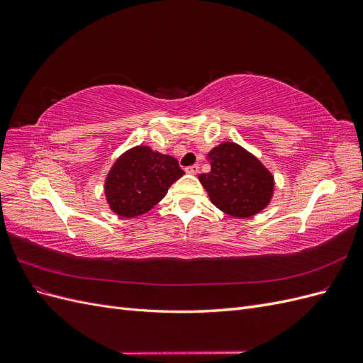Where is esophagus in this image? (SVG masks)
<instances>
[{
    "mask_svg": "<svg viewBox=\"0 0 363 363\" xmlns=\"http://www.w3.org/2000/svg\"><path fill=\"white\" fill-rule=\"evenodd\" d=\"M199 169H200L199 164H191V167H186L184 168V171L188 172V174H191V175H195L196 172H199Z\"/></svg>",
    "mask_w": 363,
    "mask_h": 363,
    "instance_id": "obj_1",
    "label": "esophagus"
}]
</instances>
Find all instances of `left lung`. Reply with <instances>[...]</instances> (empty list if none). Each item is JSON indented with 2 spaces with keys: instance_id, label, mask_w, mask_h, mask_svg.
Wrapping results in <instances>:
<instances>
[{
  "instance_id": "obj_1",
  "label": "left lung",
  "mask_w": 363,
  "mask_h": 363,
  "mask_svg": "<svg viewBox=\"0 0 363 363\" xmlns=\"http://www.w3.org/2000/svg\"><path fill=\"white\" fill-rule=\"evenodd\" d=\"M211 172L199 180L212 204L236 218H251L267 208L276 182L272 172L252 152L236 142H223L208 151Z\"/></svg>"
}]
</instances>
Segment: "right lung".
<instances>
[{
	"instance_id": "obj_1",
	"label": "right lung",
	"mask_w": 363,
	"mask_h": 363,
	"mask_svg": "<svg viewBox=\"0 0 363 363\" xmlns=\"http://www.w3.org/2000/svg\"><path fill=\"white\" fill-rule=\"evenodd\" d=\"M184 171L177 159L136 145L121 155L104 180V195L118 216L136 218L151 211Z\"/></svg>"
}]
</instances>
